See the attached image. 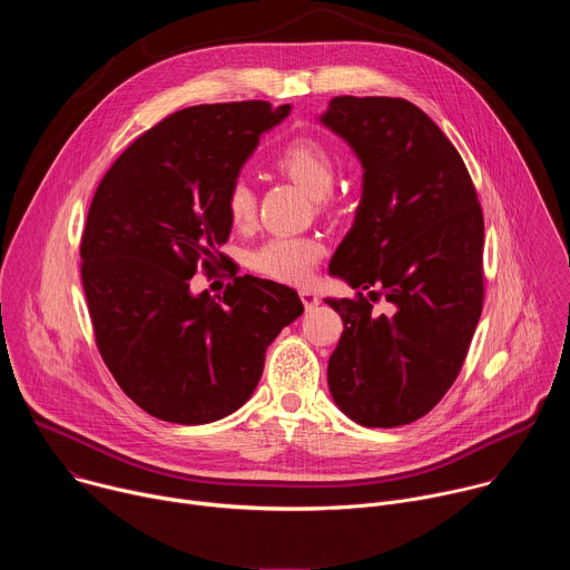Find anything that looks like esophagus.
Instances as JSON below:
<instances>
[{
    "label": "esophagus",
    "mask_w": 570,
    "mask_h": 570,
    "mask_svg": "<svg viewBox=\"0 0 570 570\" xmlns=\"http://www.w3.org/2000/svg\"><path fill=\"white\" fill-rule=\"evenodd\" d=\"M299 299H302V304H304V308H306V311H311V308H313V306H317V302H320L317 293H315V291H311V288H302V291H299Z\"/></svg>",
    "instance_id": "34e87169"
}]
</instances>
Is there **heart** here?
Here are the masks:
<instances>
[{"label":"heart","mask_w":570,"mask_h":570,"mask_svg":"<svg viewBox=\"0 0 570 570\" xmlns=\"http://www.w3.org/2000/svg\"><path fill=\"white\" fill-rule=\"evenodd\" d=\"M275 165L297 185H302L313 198L327 200L336 183V155L334 150L313 137H297L288 141L275 157ZM225 212L236 227H248L257 214V198L253 187L236 178L225 194ZM322 255L320 240L297 234H275L266 238L248 255V264L255 273L286 282L302 284L308 279L313 266Z\"/></svg>","instance_id":"1"}]
</instances>
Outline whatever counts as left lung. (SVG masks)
Here are the masks:
<instances>
[{"label":"left lung","instance_id":"1","mask_svg":"<svg viewBox=\"0 0 570 570\" xmlns=\"http://www.w3.org/2000/svg\"><path fill=\"white\" fill-rule=\"evenodd\" d=\"M320 121L363 165L354 227L330 264L358 288L354 299H327L345 322L330 390L361 426L411 424L458 379L482 313L478 194L455 146L411 101L336 97ZM379 296L393 304L390 314L371 311Z\"/></svg>","mask_w":570,"mask_h":570}]
</instances>
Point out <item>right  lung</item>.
<instances>
[{"label": "right lung", "instance_id": "add662e5", "mask_svg": "<svg viewBox=\"0 0 570 570\" xmlns=\"http://www.w3.org/2000/svg\"><path fill=\"white\" fill-rule=\"evenodd\" d=\"M291 106H194L139 135L92 198L80 277L99 354L148 415L196 426L227 417L255 392L268 345L302 315L297 293L253 275L223 295H194L198 268H225L227 187L262 132Z\"/></svg>", "mask_w": 570, "mask_h": 570}]
</instances>
